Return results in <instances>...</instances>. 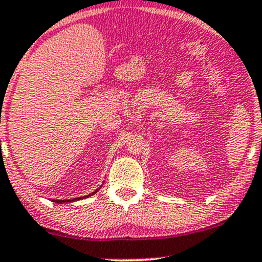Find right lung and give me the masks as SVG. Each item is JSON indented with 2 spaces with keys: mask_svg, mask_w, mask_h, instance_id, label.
Listing matches in <instances>:
<instances>
[{
  "mask_svg": "<svg viewBox=\"0 0 262 262\" xmlns=\"http://www.w3.org/2000/svg\"><path fill=\"white\" fill-rule=\"evenodd\" d=\"M96 192H98V188L96 189L95 192H92V193H90V194H87V196H85V197H90V196H92V194H95ZM85 197H79V198H73V200H53V202H55V203H65V202H74V201H79V200H81V198H85Z\"/></svg>",
  "mask_w": 262,
  "mask_h": 262,
  "instance_id": "1",
  "label": "right lung"
}]
</instances>
